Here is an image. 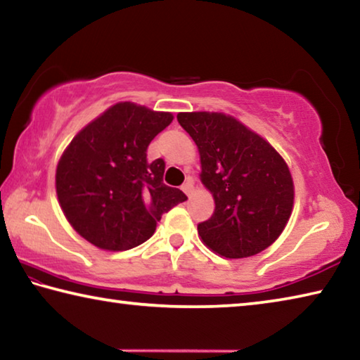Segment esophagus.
<instances>
[{"instance_id": "obj_1", "label": "esophagus", "mask_w": 360, "mask_h": 360, "mask_svg": "<svg viewBox=\"0 0 360 360\" xmlns=\"http://www.w3.org/2000/svg\"><path fill=\"white\" fill-rule=\"evenodd\" d=\"M181 188H182V191H184V193L187 195V197H191L192 192H193V179L192 178H187Z\"/></svg>"}]
</instances>
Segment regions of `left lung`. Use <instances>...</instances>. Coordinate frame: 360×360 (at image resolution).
<instances>
[{
    "mask_svg": "<svg viewBox=\"0 0 360 360\" xmlns=\"http://www.w3.org/2000/svg\"><path fill=\"white\" fill-rule=\"evenodd\" d=\"M197 144L203 186L214 197L212 216L198 224L211 251L245 259L278 240L294 206V181L273 146L224 112H179Z\"/></svg>",
    "mask_w": 360,
    "mask_h": 360,
    "instance_id": "obj_1",
    "label": "left lung"
}]
</instances>
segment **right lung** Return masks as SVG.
Listing matches in <instances>:
<instances>
[{
  "label": "right lung",
  "mask_w": 360,
  "mask_h": 360,
  "mask_svg": "<svg viewBox=\"0 0 360 360\" xmlns=\"http://www.w3.org/2000/svg\"><path fill=\"white\" fill-rule=\"evenodd\" d=\"M172 120V112L122 101L72 138L58 160L56 188L82 238L127 251L154 235L163 212L186 202L184 192L163 184L165 162L148 160V146Z\"/></svg>",
  "instance_id": "right-lung-1"
}]
</instances>
